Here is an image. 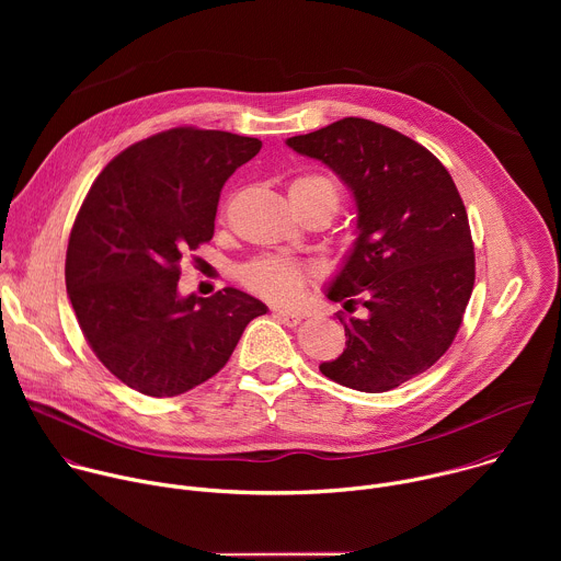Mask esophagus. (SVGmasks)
<instances>
[{
  "mask_svg": "<svg viewBox=\"0 0 561 561\" xmlns=\"http://www.w3.org/2000/svg\"><path fill=\"white\" fill-rule=\"evenodd\" d=\"M273 314L279 319L286 327H297L301 322V314L297 310H286V308H275Z\"/></svg>",
  "mask_w": 561,
  "mask_h": 561,
  "instance_id": "obj_1",
  "label": "esophagus"
}]
</instances>
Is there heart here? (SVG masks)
Listing matches in <instances>:
<instances>
[{"mask_svg": "<svg viewBox=\"0 0 561 561\" xmlns=\"http://www.w3.org/2000/svg\"><path fill=\"white\" fill-rule=\"evenodd\" d=\"M288 195L293 197H327L337 208V188L322 175H306L290 184ZM244 286L271 301H293L304 290L308 271L282 257H260L247 264L239 273Z\"/></svg>", "mask_w": 561, "mask_h": 561, "instance_id": "obj_1", "label": "heart"}]
</instances>
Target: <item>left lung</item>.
<instances>
[{
    "label": "left lung",
    "mask_w": 561,
    "mask_h": 561,
    "mask_svg": "<svg viewBox=\"0 0 561 561\" xmlns=\"http://www.w3.org/2000/svg\"><path fill=\"white\" fill-rule=\"evenodd\" d=\"M286 144L327 164L357 206V239L327 297L366 314L340 317L346 348L319 370L362 392L397 388L448 351L472 293L457 186L431 150L370 119L344 117Z\"/></svg>",
    "instance_id": "8db88e82"
}]
</instances>
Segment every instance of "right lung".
<instances>
[{"instance_id":"1","label":"right lung","mask_w":561,"mask_h":561,"mask_svg":"<svg viewBox=\"0 0 561 561\" xmlns=\"http://www.w3.org/2000/svg\"><path fill=\"white\" fill-rule=\"evenodd\" d=\"M257 137L171 128L122 150L77 213L66 290L98 359L128 388L175 397L219 373L266 304L237 288L178 290L180 262L210 242L226 180Z\"/></svg>"}]
</instances>
